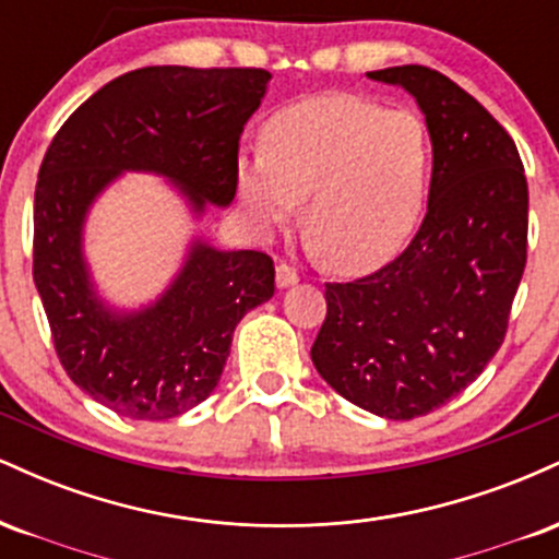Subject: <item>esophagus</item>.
<instances>
[{
    "instance_id": "obj_1",
    "label": "esophagus",
    "mask_w": 559,
    "mask_h": 559,
    "mask_svg": "<svg viewBox=\"0 0 559 559\" xmlns=\"http://www.w3.org/2000/svg\"><path fill=\"white\" fill-rule=\"evenodd\" d=\"M299 281V273L294 271L292 265H286V262H281L278 267H275V284H278V288H288L294 286Z\"/></svg>"
}]
</instances>
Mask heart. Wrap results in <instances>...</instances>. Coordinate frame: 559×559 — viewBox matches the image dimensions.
I'll return each mask as SVG.
<instances>
[{
    "mask_svg": "<svg viewBox=\"0 0 559 559\" xmlns=\"http://www.w3.org/2000/svg\"><path fill=\"white\" fill-rule=\"evenodd\" d=\"M431 183V136L418 112L352 94L294 102L239 157L236 191L260 230L284 226L305 195L310 247L331 271L362 275L402 252Z\"/></svg>",
    "mask_w": 559,
    "mask_h": 559,
    "instance_id": "obj_1",
    "label": "heart"
}]
</instances>
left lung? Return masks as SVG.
Returning <instances> with one entry per match:
<instances>
[{"instance_id": "obj_1", "label": "left lung", "mask_w": 559, "mask_h": 559, "mask_svg": "<svg viewBox=\"0 0 559 559\" xmlns=\"http://www.w3.org/2000/svg\"><path fill=\"white\" fill-rule=\"evenodd\" d=\"M368 79L402 86L433 146L428 213L396 260L325 284L312 362L333 391L378 418L413 420L471 386L504 342L528 243V183L515 141L439 70Z\"/></svg>"}]
</instances>
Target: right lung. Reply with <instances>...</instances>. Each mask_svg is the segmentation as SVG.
I'll use <instances>...</instances> for the list:
<instances>
[{
  "label": "right lung",
  "mask_w": 559,
  "mask_h": 559,
  "mask_svg": "<svg viewBox=\"0 0 559 559\" xmlns=\"http://www.w3.org/2000/svg\"><path fill=\"white\" fill-rule=\"evenodd\" d=\"M271 73L152 66L102 86L62 123L34 197V281L70 381L133 420H168L213 394L230 338L273 297L265 252L194 239L152 305L115 310L96 294L83 226L96 197L128 170L168 178L197 217L236 197L239 139Z\"/></svg>",
  "instance_id": "1"
}]
</instances>
